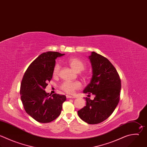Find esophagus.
<instances>
[{"mask_svg":"<svg viewBox=\"0 0 147 147\" xmlns=\"http://www.w3.org/2000/svg\"><path fill=\"white\" fill-rule=\"evenodd\" d=\"M66 98H67V99H73V98H74V97H73V96H70V95L67 94V95H66Z\"/></svg>","mask_w":147,"mask_h":147,"instance_id":"1","label":"esophagus"}]
</instances>
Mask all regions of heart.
<instances>
[{
	"mask_svg": "<svg viewBox=\"0 0 147 147\" xmlns=\"http://www.w3.org/2000/svg\"><path fill=\"white\" fill-rule=\"evenodd\" d=\"M67 63L69 66L76 71L80 72L82 71L85 68V65L79 59L77 58H70L67 60ZM60 69V65L56 63L53 68V75L54 76H57L59 74ZM81 88V84L79 81H65L61 85V88L64 92L73 94L76 90L79 89Z\"/></svg>",
	"mask_w": 147,
	"mask_h": 147,
	"instance_id": "1",
	"label": "heart"
}]
</instances>
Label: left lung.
<instances>
[{"instance_id": "8db88e82", "label": "left lung", "mask_w": 147, "mask_h": 147, "mask_svg": "<svg viewBox=\"0 0 147 147\" xmlns=\"http://www.w3.org/2000/svg\"><path fill=\"white\" fill-rule=\"evenodd\" d=\"M90 60L92 77L83 93L94 95L93 100L85 97L86 106L78 111L79 117L89 124H97L107 119L118 106L121 89L118 73L105 57L92 52Z\"/></svg>"}]
</instances>
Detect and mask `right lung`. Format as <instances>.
Instances as JSON below:
<instances>
[{
  "label": "right lung",
  "mask_w": 147,
  "mask_h": 147,
  "mask_svg": "<svg viewBox=\"0 0 147 147\" xmlns=\"http://www.w3.org/2000/svg\"><path fill=\"white\" fill-rule=\"evenodd\" d=\"M64 55L52 51L41 54L29 65L22 78L20 88L22 103L26 113L38 122L55 120L66 100L65 95H51L44 90L53 77L55 59Z\"/></svg>",
  "instance_id": "obj_1"
}]
</instances>
